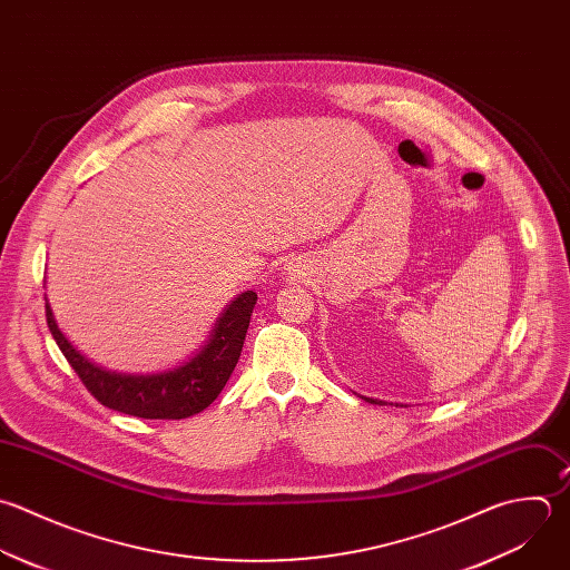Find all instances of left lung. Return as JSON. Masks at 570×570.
Here are the masks:
<instances>
[{
  "label": "left lung",
  "instance_id": "1",
  "mask_svg": "<svg viewBox=\"0 0 570 570\" xmlns=\"http://www.w3.org/2000/svg\"><path fill=\"white\" fill-rule=\"evenodd\" d=\"M366 402H371V404H384V402H380V400H373V397H364Z\"/></svg>",
  "mask_w": 570,
  "mask_h": 570
}]
</instances>
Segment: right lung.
Wrapping results in <instances>:
<instances>
[{"instance_id":"add662e5","label":"right lung","mask_w":570,"mask_h":570,"mask_svg":"<svg viewBox=\"0 0 570 570\" xmlns=\"http://www.w3.org/2000/svg\"><path fill=\"white\" fill-rule=\"evenodd\" d=\"M255 304L257 293H239L219 313L197 353L175 368L148 375L106 371L83 357L59 331L48 299L46 322L59 351L99 404L144 420H184L210 406L226 386L237 366Z\"/></svg>"}]
</instances>
